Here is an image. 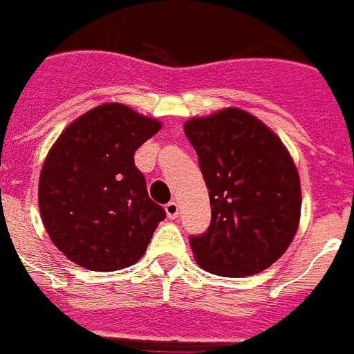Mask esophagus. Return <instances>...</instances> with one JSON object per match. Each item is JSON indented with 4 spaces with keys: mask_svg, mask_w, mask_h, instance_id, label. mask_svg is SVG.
I'll use <instances>...</instances> for the list:
<instances>
[{
    "mask_svg": "<svg viewBox=\"0 0 354 354\" xmlns=\"http://www.w3.org/2000/svg\"><path fill=\"white\" fill-rule=\"evenodd\" d=\"M166 215L169 218H177L179 216V203L177 202H169L166 205Z\"/></svg>",
    "mask_w": 354,
    "mask_h": 354,
    "instance_id": "esophagus-1",
    "label": "esophagus"
}]
</instances>
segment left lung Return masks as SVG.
Returning a JSON list of instances; mask_svg holds the SVG:
<instances>
[{"mask_svg": "<svg viewBox=\"0 0 354 354\" xmlns=\"http://www.w3.org/2000/svg\"><path fill=\"white\" fill-rule=\"evenodd\" d=\"M211 202V226L192 237L200 268L247 277L285 254L300 226L301 187L290 152L260 118L237 107L185 122Z\"/></svg>", "mask_w": 354, "mask_h": 354, "instance_id": "obj_1", "label": "left lung"}]
</instances>
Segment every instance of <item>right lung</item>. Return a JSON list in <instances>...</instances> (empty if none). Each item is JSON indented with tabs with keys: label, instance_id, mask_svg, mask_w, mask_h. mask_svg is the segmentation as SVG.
Listing matches in <instances>:
<instances>
[{
	"label": "right lung",
	"instance_id": "obj_1",
	"mask_svg": "<svg viewBox=\"0 0 354 354\" xmlns=\"http://www.w3.org/2000/svg\"><path fill=\"white\" fill-rule=\"evenodd\" d=\"M162 122L124 103H103L68 124L46 152L39 213L56 249L92 272L136 264L166 211L147 194L133 152Z\"/></svg>",
	"mask_w": 354,
	"mask_h": 354
}]
</instances>
